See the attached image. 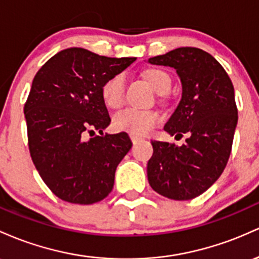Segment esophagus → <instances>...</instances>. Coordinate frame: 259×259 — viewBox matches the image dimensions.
<instances>
[{"label": "esophagus", "mask_w": 259, "mask_h": 259, "mask_svg": "<svg viewBox=\"0 0 259 259\" xmlns=\"http://www.w3.org/2000/svg\"><path fill=\"white\" fill-rule=\"evenodd\" d=\"M130 138H131V141L133 142V143H137V142H139V141H142V138L141 136H138V135H135V133H130Z\"/></svg>", "instance_id": "34e87169"}]
</instances>
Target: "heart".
I'll return each mask as SVG.
<instances>
[{"label": "heart", "mask_w": 259, "mask_h": 259, "mask_svg": "<svg viewBox=\"0 0 259 259\" xmlns=\"http://www.w3.org/2000/svg\"><path fill=\"white\" fill-rule=\"evenodd\" d=\"M147 79L156 93H166L171 87V77L167 72L160 68L148 69ZM126 94V75L117 73L110 77L101 88L104 101L111 109H117L124 101ZM161 122V116L154 110H142L136 107H127L115 115L114 123L117 130L127 131L138 136L150 133Z\"/></svg>", "instance_id": "1"}]
</instances>
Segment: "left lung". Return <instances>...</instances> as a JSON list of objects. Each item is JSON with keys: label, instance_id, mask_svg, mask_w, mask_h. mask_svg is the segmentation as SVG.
<instances>
[{"label": "left lung", "instance_id": "left-lung-1", "mask_svg": "<svg viewBox=\"0 0 259 259\" xmlns=\"http://www.w3.org/2000/svg\"><path fill=\"white\" fill-rule=\"evenodd\" d=\"M176 69L182 98L164 130L181 138V147L152 141L149 185L175 200L198 197L219 179L228 164L237 124L234 85L223 66L208 52L179 48L148 60Z\"/></svg>", "mask_w": 259, "mask_h": 259}]
</instances>
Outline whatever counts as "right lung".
<instances>
[{
	"instance_id": "add662e5",
	"label": "right lung",
	"mask_w": 259,
	"mask_h": 259,
	"mask_svg": "<svg viewBox=\"0 0 259 259\" xmlns=\"http://www.w3.org/2000/svg\"><path fill=\"white\" fill-rule=\"evenodd\" d=\"M135 61L71 48L57 52L34 77L24 105L29 152L60 199L93 204L112 191L116 167L132 142L126 132L103 133L111 118L101 88ZM88 133L93 137L87 140Z\"/></svg>"
}]
</instances>
